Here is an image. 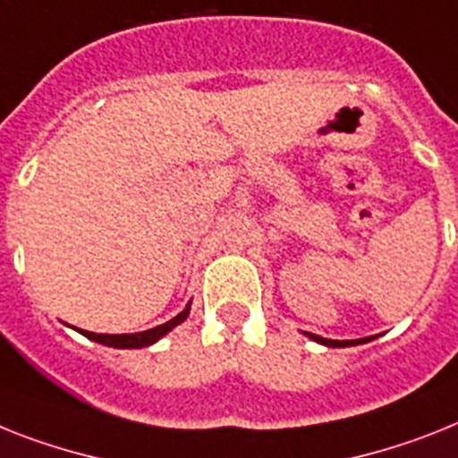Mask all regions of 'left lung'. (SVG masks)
<instances>
[{
	"mask_svg": "<svg viewBox=\"0 0 458 458\" xmlns=\"http://www.w3.org/2000/svg\"><path fill=\"white\" fill-rule=\"evenodd\" d=\"M306 337L313 339V342L323 344V346H332V349H346V346H356V344H365V342H372L374 339V337H362V339H349V342H339V339L318 337V335H311V332H306Z\"/></svg>",
	"mask_w": 458,
	"mask_h": 458,
	"instance_id": "left-lung-1",
	"label": "left lung"
}]
</instances>
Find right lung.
I'll return each mask as SVG.
<instances>
[{"instance_id": "obj_1", "label": "right lung", "mask_w": 458, "mask_h": 458, "mask_svg": "<svg viewBox=\"0 0 458 458\" xmlns=\"http://www.w3.org/2000/svg\"><path fill=\"white\" fill-rule=\"evenodd\" d=\"M189 309H191V301L184 306L182 311L177 313L175 318H170L168 323L157 325V327L145 332H131V335H96V332H89V330H79V332H81L84 337H89L90 342L105 344V346H112V349H145V346H152V344H157L158 339L165 337L173 327L184 323L189 316ZM74 330H77V327H74Z\"/></svg>"}]
</instances>
